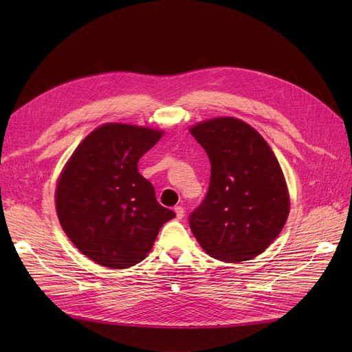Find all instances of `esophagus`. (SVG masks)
Here are the masks:
<instances>
[{"label": "esophagus", "instance_id": "1", "mask_svg": "<svg viewBox=\"0 0 352 352\" xmlns=\"http://www.w3.org/2000/svg\"><path fill=\"white\" fill-rule=\"evenodd\" d=\"M174 211H175V214H177V218H178V219L184 218V215H186V211H184V208H182L181 206L175 207V208H174Z\"/></svg>", "mask_w": 352, "mask_h": 352}]
</instances>
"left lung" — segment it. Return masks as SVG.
<instances>
[{"label": "left lung", "instance_id": "1", "mask_svg": "<svg viewBox=\"0 0 352 352\" xmlns=\"http://www.w3.org/2000/svg\"><path fill=\"white\" fill-rule=\"evenodd\" d=\"M190 133L211 162L208 192L190 215L191 231L219 261L252 260L272 244L288 218L278 160L251 125L232 117L202 121Z\"/></svg>", "mask_w": 352, "mask_h": 352}]
</instances>
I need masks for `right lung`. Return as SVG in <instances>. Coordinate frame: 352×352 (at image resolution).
<instances>
[{"label":"right lung","mask_w":352,"mask_h":352,"mask_svg":"<svg viewBox=\"0 0 352 352\" xmlns=\"http://www.w3.org/2000/svg\"><path fill=\"white\" fill-rule=\"evenodd\" d=\"M153 128L104 124L87 135L60 175V224L85 256L108 268L141 263L175 212L158 204L140 158L160 141Z\"/></svg>","instance_id":"right-lung-1"}]
</instances>
